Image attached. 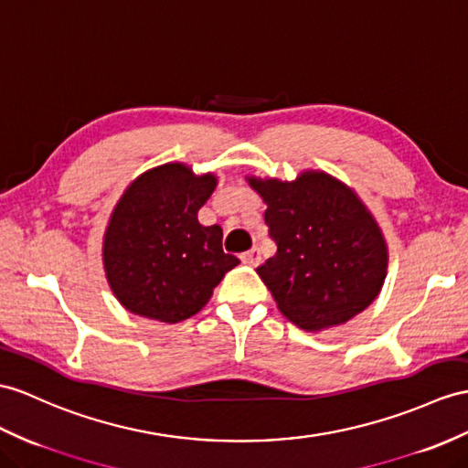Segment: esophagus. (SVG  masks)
Masks as SVG:
<instances>
[{
	"label": "esophagus",
	"mask_w": 468,
	"mask_h": 468,
	"mask_svg": "<svg viewBox=\"0 0 468 468\" xmlns=\"http://www.w3.org/2000/svg\"><path fill=\"white\" fill-rule=\"evenodd\" d=\"M240 258H242V261H246V264H250V266H258L261 261V254H260L258 248L248 250V252H244Z\"/></svg>",
	"instance_id": "1"
}]
</instances>
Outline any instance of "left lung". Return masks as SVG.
<instances>
[{
  "instance_id": "obj_1",
  "label": "left lung",
  "mask_w": 468,
  "mask_h": 468,
  "mask_svg": "<svg viewBox=\"0 0 468 468\" xmlns=\"http://www.w3.org/2000/svg\"><path fill=\"white\" fill-rule=\"evenodd\" d=\"M264 200L278 252L256 271L278 310L305 332L347 324L378 298L389 246L367 204L325 170L292 180L246 175Z\"/></svg>"
}]
</instances>
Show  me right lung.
Returning <instances> with one entry per match:
<instances>
[{
  "instance_id": "obj_1",
  "label": "right lung",
  "mask_w": 468,
  "mask_h": 468,
  "mask_svg": "<svg viewBox=\"0 0 468 468\" xmlns=\"http://www.w3.org/2000/svg\"><path fill=\"white\" fill-rule=\"evenodd\" d=\"M216 185L214 173L166 163L124 188L101 250L107 283L124 310L163 324L185 322L240 264L222 250V228L198 222Z\"/></svg>"
}]
</instances>
